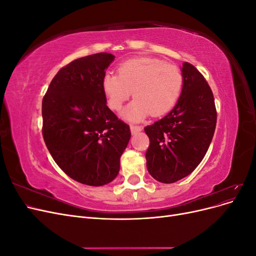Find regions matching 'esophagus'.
I'll return each instance as SVG.
<instances>
[{
    "mask_svg": "<svg viewBox=\"0 0 256 256\" xmlns=\"http://www.w3.org/2000/svg\"><path fill=\"white\" fill-rule=\"evenodd\" d=\"M130 130H131V134H136V132H140V131L142 130V127H141V126L131 125V126H130Z\"/></svg>",
    "mask_w": 256,
    "mask_h": 256,
    "instance_id": "esophagus-1",
    "label": "esophagus"
}]
</instances>
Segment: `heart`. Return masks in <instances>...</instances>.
I'll list each match as a JSON object with an SVG mask.
<instances>
[{
	"label": "heart",
	"mask_w": 256,
	"mask_h": 256,
	"mask_svg": "<svg viewBox=\"0 0 256 256\" xmlns=\"http://www.w3.org/2000/svg\"><path fill=\"white\" fill-rule=\"evenodd\" d=\"M184 76L176 65L152 58H136L122 62L118 74H106L102 86L106 104L118 111L132 94L136 98L122 116L138 122L147 115L161 116L171 111L180 97Z\"/></svg>",
	"instance_id": "obj_1"
}]
</instances>
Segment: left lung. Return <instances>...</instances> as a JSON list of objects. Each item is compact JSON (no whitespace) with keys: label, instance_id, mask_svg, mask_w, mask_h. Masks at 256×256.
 <instances>
[{"label":"left lung","instance_id":"8db88e82","mask_svg":"<svg viewBox=\"0 0 256 256\" xmlns=\"http://www.w3.org/2000/svg\"><path fill=\"white\" fill-rule=\"evenodd\" d=\"M180 99L164 118L144 128L150 138L146 166L154 180L172 184L194 171L212 143L216 124L212 92L190 63L182 68Z\"/></svg>","mask_w":256,"mask_h":256}]
</instances>
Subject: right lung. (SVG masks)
Here are the masks:
<instances>
[{"mask_svg":"<svg viewBox=\"0 0 256 256\" xmlns=\"http://www.w3.org/2000/svg\"><path fill=\"white\" fill-rule=\"evenodd\" d=\"M114 58L102 52L72 60L42 99V136L53 160L72 180L95 187L118 176L131 136L127 124L108 108L102 86Z\"/></svg>","mask_w":256,"mask_h":256,"instance_id":"1","label":"right lung"}]
</instances>
